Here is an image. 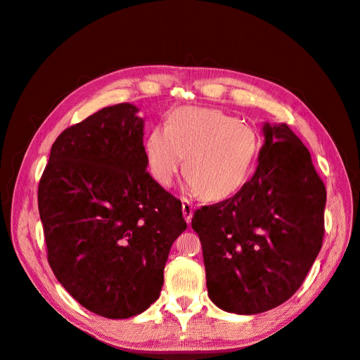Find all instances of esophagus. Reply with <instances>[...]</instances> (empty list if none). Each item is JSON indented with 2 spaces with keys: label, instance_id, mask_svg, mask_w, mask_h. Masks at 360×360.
I'll return each instance as SVG.
<instances>
[{
  "label": "esophagus",
  "instance_id": "34e87169",
  "mask_svg": "<svg viewBox=\"0 0 360 360\" xmlns=\"http://www.w3.org/2000/svg\"><path fill=\"white\" fill-rule=\"evenodd\" d=\"M181 209H183V216L186 219L188 224H191L192 221V214H193V204L191 201H188L186 198L181 200Z\"/></svg>",
  "mask_w": 360,
  "mask_h": 360
}]
</instances>
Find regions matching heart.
I'll list each match as a JSON object with an SVG mask.
<instances>
[{
    "label": "heart",
    "mask_w": 360,
    "mask_h": 360,
    "mask_svg": "<svg viewBox=\"0 0 360 360\" xmlns=\"http://www.w3.org/2000/svg\"><path fill=\"white\" fill-rule=\"evenodd\" d=\"M255 130L219 110L184 106L167 126H156L146 141L148 171L160 186H171L184 158L192 192L205 201H222L243 188L259 153Z\"/></svg>",
    "instance_id": "obj_1"
}]
</instances>
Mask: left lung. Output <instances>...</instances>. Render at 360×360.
Here are the masks:
<instances>
[{
    "mask_svg": "<svg viewBox=\"0 0 360 360\" xmlns=\"http://www.w3.org/2000/svg\"><path fill=\"white\" fill-rule=\"evenodd\" d=\"M252 179L234 197L193 213L207 290L224 311L252 315L296 292L324 237L326 186L287 124H264Z\"/></svg>",
    "mask_w": 360,
    "mask_h": 360,
    "instance_id": "8db88e82",
    "label": "left lung"
}]
</instances>
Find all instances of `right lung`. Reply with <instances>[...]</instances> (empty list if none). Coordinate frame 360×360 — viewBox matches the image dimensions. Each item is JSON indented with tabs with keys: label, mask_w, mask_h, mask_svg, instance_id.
<instances>
[{
	"label": "right lung",
	"mask_w": 360,
	"mask_h": 360,
	"mask_svg": "<svg viewBox=\"0 0 360 360\" xmlns=\"http://www.w3.org/2000/svg\"><path fill=\"white\" fill-rule=\"evenodd\" d=\"M136 106L103 108L52 144L39 183L48 263L84 308L129 319L160 294L181 201L150 176Z\"/></svg>",
	"instance_id": "obj_1"
}]
</instances>
